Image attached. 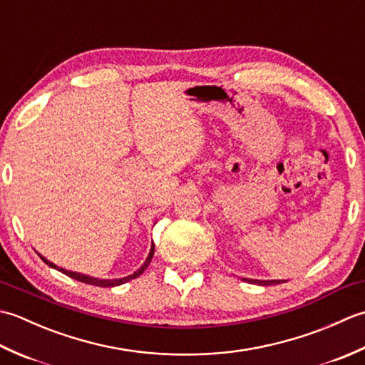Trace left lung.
I'll return each mask as SVG.
<instances>
[{"mask_svg": "<svg viewBox=\"0 0 365 365\" xmlns=\"http://www.w3.org/2000/svg\"><path fill=\"white\" fill-rule=\"evenodd\" d=\"M243 281H246V282H251V284H257V285H274V284H281V282H285L284 279L281 281V279H271V281H260V279H246V277H243Z\"/></svg>", "mask_w": 365, "mask_h": 365, "instance_id": "left-lung-1", "label": "left lung"}]
</instances>
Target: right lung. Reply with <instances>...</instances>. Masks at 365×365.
I'll use <instances>...</instances> for the list:
<instances>
[{"mask_svg": "<svg viewBox=\"0 0 365 365\" xmlns=\"http://www.w3.org/2000/svg\"><path fill=\"white\" fill-rule=\"evenodd\" d=\"M153 252H155V245H153V242H152L150 252H149V255H147V259H145V262L143 263V265L139 267L133 274H128V276L120 277V279H100V277H94V276H88V274L78 273V271H71V269L61 268V267L56 265V263H53V262H50L48 259H45L42 254H38V252H37V254H38V257H41V259L46 263V265L54 268V269L61 271V273H64L66 276L75 279V281H80V282H84V284H91V285H97V287H115V285L125 284V282L131 281V279H135V277H138V276H141V274L144 273V269H145L147 267H149V263H150V260H152V257H153Z\"/></svg>", "mask_w": 365, "mask_h": 365, "instance_id": "obj_1", "label": "right lung"}]
</instances>
